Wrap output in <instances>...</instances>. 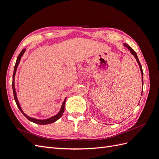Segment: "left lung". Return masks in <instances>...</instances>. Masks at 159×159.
Instances as JSON below:
<instances>
[{"instance_id": "obj_1", "label": "left lung", "mask_w": 159, "mask_h": 159, "mask_svg": "<svg viewBox=\"0 0 159 159\" xmlns=\"http://www.w3.org/2000/svg\"><path fill=\"white\" fill-rule=\"evenodd\" d=\"M124 46H125V47H127V48L131 51V54L134 56V57H135L136 58V60H137V61L138 62V64H139V68H140V70H141V74H142V83H143V69H142V66H141V63H140V61H139V59H138V57H137V54H136V52H134L131 47H130L127 44H124ZM142 93H143V91H142ZM141 95H142V93H141Z\"/></svg>"}]
</instances>
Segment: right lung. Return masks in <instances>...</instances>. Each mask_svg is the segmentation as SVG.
Listing matches in <instances>:
<instances>
[{
  "label": "right lung",
  "mask_w": 159,
  "mask_h": 159,
  "mask_svg": "<svg viewBox=\"0 0 159 159\" xmlns=\"http://www.w3.org/2000/svg\"><path fill=\"white\" fill-rule=\"evenodd\" d=\"M26 49H23L21 52L19 54L18 57H17V60H16V64L15 66H14V73H13V76H12V90H13V94H14V100H15L16 102V103L17 105V107H18V109H20V111H21V113L25 115V116L29 120V121L34 123H37V124H40V125H46V124H50V123H52L55 122L56 121H57V119H59L61 117L62 114H63V113L64 112V108H65V102H66V98L65 99L64 102H63V103H62V105H61V109L60 111V112L57 113L56 115H55V116L52 117L51 118H49L48 119H45V120H39V119H34V118H31L30 117L27 116V115L26 114L24 113V112L22 111V110L20 106V105H19L18 103V99H17V98H16V91H15V88H14V76H15V74H16V69H17V67L19 64V62H20V59H21V57L22 56L23 54L25 53Z\"/></svg>",
  "instance_id": "add662e5"
}]
</instances>
